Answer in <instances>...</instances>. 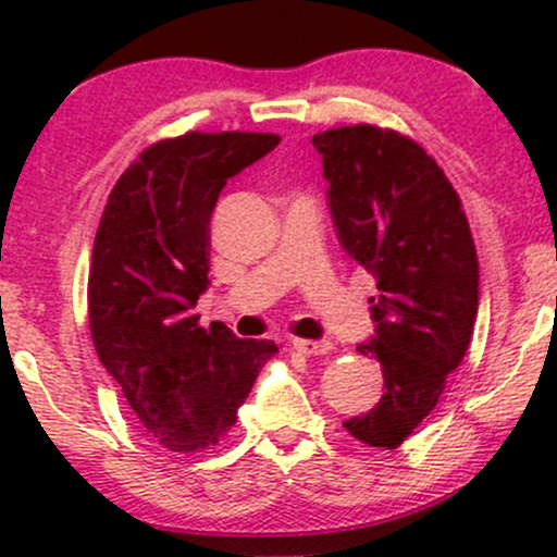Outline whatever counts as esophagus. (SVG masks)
I'll return each instance as SVG.
<instances>
[{"instance_id": "34e87169", "label": "esophagus", "mask_w": 557, "mask_h": 557, "mask_svg": "<svg viewBox=\"0 0 557 557\" xmlns=\"http://www.w3.org/2000/svg\"><path fill=\"white\" fill-rule=\"evenodd\" d=\"M293 348L304 356H324L332 350V343L327 341H306V337H293Z\"/></svg>"}]
</instances>
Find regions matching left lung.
Here are the masks:
<instances>
[{"label":"left lung","instance_id":"8db88e82","mask_svg":"<svg viewBox=\"0 0 557 557\" xmlns=\"http://www.w3.org/2000/svg\"><path fill=\"white\" fill-rule=\"evenodd\" d=\"M337 238L376 277V359L385 393L345 421L369 447L395 450L437 406L474 335L479 261L469 220L443 168L413 138L369 123L317 133Z\"/></svg>","mask_w":557,"mask_h":557}]
</instances>
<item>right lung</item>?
<instances>
[{"label":"right lung","instance_id":"1","mask_svg":"<svg viewBox=\"0 0 557 557\" xmlns=\"http://www.w3.org/2000/svg\"><path fill=\"white\" fill-rule=\"evenodd\" d=\"M274 133L164 138L133 159L107 198L88 272L96 356L133 413L172 453L212 450L267 361L272 341L203 330L194 306L209 285V220L227 177L270 154Z\"/></svg>","mask_w":557,"mask_h":557}]
</instances>
